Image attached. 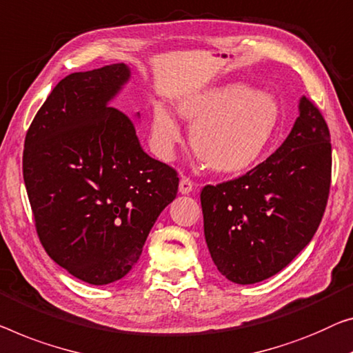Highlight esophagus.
I'll list each match as a JSON object with an SVG mask.
<instances>
[{
	"mask_svg": "<svg viewBox=\"0 0 353 353\" xmlns=\"http://www.w3.org/2000/svg\"><path fill=\"white\" fill-rule=\"evenodd\" d=\"M193 190V182L188 177H182L181 182H179V192L182 194H188Z\"/></svg>",
	"mask_w": 353,
	"mask_h": 353,
	"instance_id": "1",
	"label": "esophagus"
}]
</instances>
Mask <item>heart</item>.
Returning a JSON list of instances; mask_svg holds the SVG:
<instances>
[{
  "label": "heart",
  "instance_id": "obj_1",
  "mask_svg": "<svg viewBox=\"0 0 353 353\" xmlns=\"http://www.w3.org/2000/svg\"><path fill=\"white\" fill-rule=\"evenodd\" d=\"M179 115L192 125L190 144L210 171L233 174L249 170L274 139L281 123L276 97L244 83H223L187 94ZM182 141L177 120L165 106L152 115V143L157 154L170 159Z\"/></svg>",
  "mask_w": 353,
  "mask_h": 353
}]
</instances>
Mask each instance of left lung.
Returning <instances> with one entry per match:
<instances>
[{
    "mask_svg": "<svg viewBox=\"0 0 353 353\" xmlns=\"http://www.w3.org/2000/svg\"><path fill=\"white\" fill-rule=\"evenodd\" d=\"M282 145L254 170L201 192L204 238L217 270L249 285L277 274L322 222L331 182V144L320 110L301 97Z\"/></svg>",
    "mask_w": 353,
    "mask_h": 353,
    "instance_id": "1",
    "label": "left lung"
}]
</instances>
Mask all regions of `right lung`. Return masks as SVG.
Here are the masks:
<instances>
[{
	"instance_id": "obj_1",
	"label": "right lung",
	"mask_w": 353,
	"mask_h": 353,
	"mask_svg": "<svg viewBox=\"0 0 353 353\" xmlns=\"http://www.w3.org/2000/svg\"><path fill=\"white\" fill-rule=\"evenodd\" d=\"M130 77L128 65L114 63L61 79L25 138L23 181L41 244L92 285L128 274L177 194V172L147 155L128 115L110 106Z\"/></svg>"
}]
</instances>
